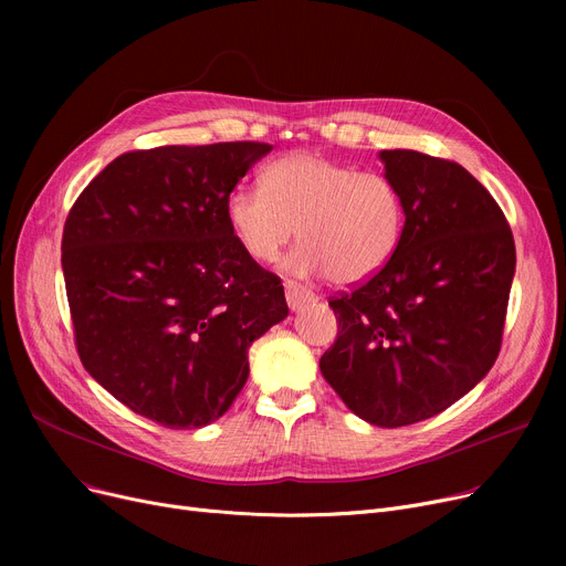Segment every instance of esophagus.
Listing matches in <instances>:
<instances>
[{
  "label": "esophagus",
  "instance_id": "obj_1",
  "mask_svg": "<svg viewBox=\"0 0 566 566\" xmlns=\"http://www.w3.org/2000/svg\"><path fill=\"white\" fill-rule=\"evenodd\" d=\"M284 293H286V303H289V307H291L293 312H298V310H303L305 305H310V303L316 301V295H314L307 286H303V284H298V282H293V280L284 282Z\"/></svg>",
  "mask_w": 566,
  "mask_h": 566
}]
</instances>
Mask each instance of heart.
I'll list each match as a JSON object with an SVG mask.
<instances>
[{"instance_id":"heart-1","label":"heart","mask_w":566,"mask_h":566,"mask_svg":"<svg viewBox=\"0 0 566 566\" xmlns=\"http://www.w3.org/2000/svg\"><path fill=\"white\" fill-rule=\"evenodd\" d=\"M227 220L235 241L259 263H273L298 227L301 245L286 256V271L328 275L346 286L371 280L395 256L406 203L399 186L380 171L291 154L263 169L261 186L229 195Z\"/></svg>"}]
</instances>
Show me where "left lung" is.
Returning <instances> with one entry per match:
<instances>
[{
  "mask_svg": "<svg viewBox=\"0 0 566 566\" xmlns=\"http://www.w3.org/2000/svg\"><path fill=\"white\" fill-rule=\"evenodd\" d=\"M399 186L406 224L378 275L333 295L337 339L321 374L369 424L433 418L493 367L516 271L507 218L459 163L380 151Z\"/></svg>",
  "mask_w": 566,
  "mask_h": 566,
  "instance_id": "left-lung-1",
  "label": "left lung"
}]
</instances>
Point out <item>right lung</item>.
<instances>
[{
	"instance_id": "obj_1",
	"label": "right lung",
	"mask_w": 566,
	"mask_h": 566,
	"mask_svg": "<svg viewBox=\"0 0 566 566\" xmlns=\"http://www.w3.org/2000/svg\"><path fill=\"white\" fill-rule=\"evenodd\" d=\"M263 142L158 146L112 160L64 224L62 268L84 369L142 418L199 429L229 410L248 348L289 314L245 254L227 199Z\"/></svg>"
}]
</instances>
